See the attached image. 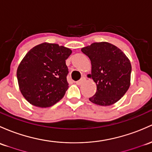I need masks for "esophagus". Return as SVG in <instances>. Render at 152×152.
<instances>
[{"instance_id": "esophagus-1", "label": "esophagus", "mask_w": 152, "mask_h": 152, "mask_svg": "<svg viewBox=\"0 0 152 152\" xmlns=\"http://www.w3.org/2000/svg\"><path fill=\"white\" fill-rule=\"evenodd\" d=\"M85 80H86V78H85V77H82V78H81L80 80L77 81V82H76V84H77V85H78V86H80V85L82 84V83H83V82H84Z\"/></svg>"}]
</instances>
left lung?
I'll list each match as a JSON object with an SVG mask.
<instances>
[{"mask_svg": "<svg viewBox=\"0 0 152 152\" xmlns=\"http://www.w3.org/2000/svg\"><path fill=\"white\" fill-rule=\"evenodd\" d=\"M81 50L91 60L89 76L97 86L95 95L89 100L100 106H110L118 102L130 85L131 64L126 55L107 42L94 43Z\"/></svg>", "mask_w": 152, "mask_h": 152, "instance_id": "obj_1", "label": "left lung"}]
</instances>
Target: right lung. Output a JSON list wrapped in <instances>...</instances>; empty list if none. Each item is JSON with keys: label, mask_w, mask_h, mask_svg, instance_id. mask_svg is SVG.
Returning a JSON list of instances; mask_svg holds the SVG:
<instances>
[{"label": "right lung", "mask_w": 152, "mask_h": 152, "mask_svg": "<svg viewBox=\"0 0 152 152\" xmlns=\"http://www.w3.org/2000/svg\"><path fill=\"white\" fill-rule=\"evenodd\" d=\"M71 53L69 48L48 43L27 52L17 72L19 90L27 102L46 108L62 99L69 88L66 59Z\"/></svg>", "instance_id": "add662e5"}]
</instances>
